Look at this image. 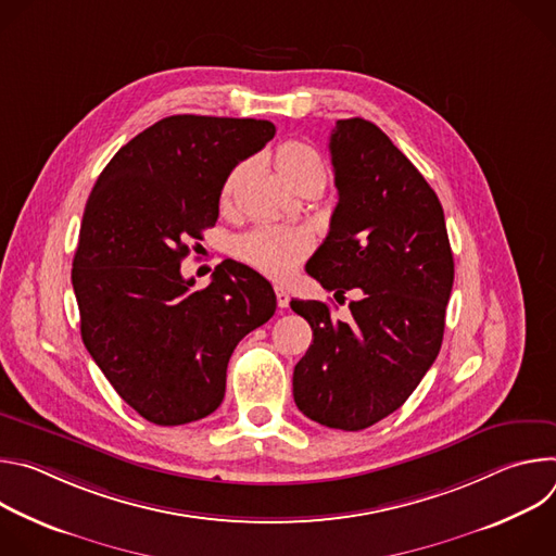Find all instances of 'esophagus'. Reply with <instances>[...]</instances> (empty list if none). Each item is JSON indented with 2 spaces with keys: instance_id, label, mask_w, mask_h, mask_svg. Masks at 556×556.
<instances>
[{
  "instance_id": "obj_1",
  "label": "esophagus",
  "mask_w": 556,
  "mask_h": 556,
  "mask_svg": "<svg viewBox=\"0 0 556 556\" xmlns=\"http://www.w3.org/2000/svg\"><path fill=\"white\" fill-rule=\"evenodd\" d=\"M275 294H277V305L279 307H288V303H290L288 290L283 286H275Z\"/></svg>"
}]
</instances>
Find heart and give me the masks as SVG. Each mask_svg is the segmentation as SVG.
<instances>
[{
  "instance_id": "b5f03b06",
  "label": "heart",
  "mask_w": 556,
  "mask_h": 556,
  "mask_svg": "<svg viewBox=\"0 0 556 556\" xmlns=\"http://www.w3.org/2000/svg\"><path fill=\"white\" fill-rule=\"evenodd\" d=\"M275 165L283 180L292 185L307 174H324L319 153L299 140H288L277 149ZM235 185V176L224 187V200H228ZM235 255L249 266L273 279H286L301 260L312 251V237L301 228L288 226H260L235 240Z\"/></svg>"
}]
</instances>
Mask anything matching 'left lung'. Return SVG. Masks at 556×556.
Wrapping results in <instances>:
<instances>
[{"mask_svg": "<svg viewBox=\"0 0 556 556\" xmlns=\"http://www.w3.org/2000/svg\"><path fill=\"white\" fill-rule=\"evenodd\" d=\"M339 204L330 232L305 270L339 301L292 299L314 341L292 374L303 416L330 429L361 431L409 399L433 365L453 288L444 211L409 157L365 118L337 121L330 136Z\"/></svg>", "mask_w": 556, "mask_h": 556, "instance_id": "obj_1", "label": "left lung"}]
</instances>
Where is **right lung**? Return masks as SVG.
<instances>
[{
  "label": "right lung",
  "mask_w": 556,
  "mask_h": 556,
  "mask_svg": "<svg viewBox=\"0 0 556 556\" xmlns=\"http://www.w3.org/2000/svg\"><path fill=\"white\" fill-rule=\"evenodd\" d=\"M273 136L270 121L167 116L116 151L88 198L72 262L81 337L153 425L213 414L232 350L275 314L273 286L244 264L222 262L204 290L180 275L226 178Z\"/></svg>",
  "instance_id": "1"
}]
</instances>
